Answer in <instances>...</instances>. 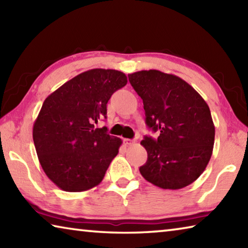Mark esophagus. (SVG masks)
I'll return each mask as SVG.
<instances>
[{
  "label": "esophagus",
  "mask_w": 248,
  "mask_h": 248,
  "mask_svg": "<svg viewBox=\"0 0 248 248\" xmlns=\"http://www.w3.org/2000/svg\"><path fill=\"white\" fill-rule=\"evenodd\" d=\"M124 143L125 145H131V144L134 143V141L131 140V139H124Z\"/></svg>",
  "instance_id": "34e87169"
}]
</instances>
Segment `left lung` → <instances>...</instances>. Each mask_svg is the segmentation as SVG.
Wrapping results in <instances>:
<instances>
[{"instance_id":"left-lung-1","label":"left lung","mask_w":248,"mask_h":248,"mask_svg":"<svg viewBox=\"0 0 248 248\" xmlns=\"http://www.w3.org/2000/svg\"><path fill=\"white\" fill-rule=\"evenodd\" d=\"M143 100L145 124L157 139L141 141L148 159L143 177L163 189H180L203 173L212 155L215 124L204 99L178 77L157 70L128 75Z\"/></svg>"}]
</instances>
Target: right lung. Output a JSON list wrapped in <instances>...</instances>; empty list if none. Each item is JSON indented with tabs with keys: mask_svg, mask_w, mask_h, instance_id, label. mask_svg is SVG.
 I'll list each match as a JSON object with an SVG mask.
<instances>
[{
	"mask_svg": "<svg viewBox=\"0 0 248 248\" xmlns=\"http://www.w3.org/2000/svg\"><path fill=\"white\" fill-rule=\"evenodd\" d=\"M127 82L120 71L93 69L45 99L32 139L41 167L60 189L85 191L103 180L123 141L94 124L106 119L109 98Z\"/></svg>",
	"mask_w": 248,
	"mask_h": 248,
	"instance_id": "add662e5",
	"label": "right lung"
}]
</instances>
